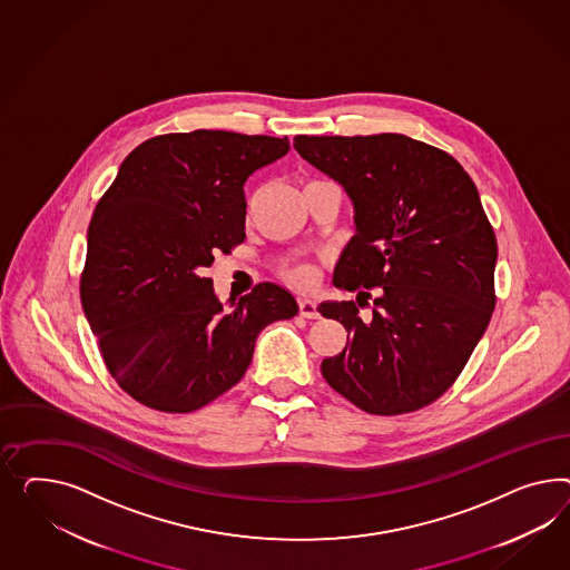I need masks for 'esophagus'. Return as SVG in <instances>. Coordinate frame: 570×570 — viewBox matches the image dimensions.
Instances as JSON below:
<instances>
[{
	"label": "esophagus",
	"mask_w": 570,
	"mask_h": 570,
	"mask_svg": "<svg viewBox=\"0 0 570 570\" xmlns=\"http://www.w3.org/2000/svg\"><path fill=\"white\" fill-rule=\"evenodd\" d=\"M298 313H301L303 317H307V320H317V317H320L317 305H315L313 301H308V298H301V301H298Z\"/></svg>",
	"instance_id": "1"
}]
</instances>
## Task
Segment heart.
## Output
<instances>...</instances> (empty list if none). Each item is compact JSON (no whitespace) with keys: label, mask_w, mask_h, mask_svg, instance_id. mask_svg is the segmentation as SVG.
Wrapping results in <instances>:
<instances>
[{"label":"heart","mask_w":570,"mask_h":570,"mask_svg":"<svg viewBox=\"0 0 570 570\" xmlns=\"http://www.w3.org/2000/svg\"><path fill=\"white\" fill-rule=\"evenodd\" d=\"M279 276L298 291H311L317 282L315 267L311 263H286L279 267Z\"/></svg>","instance_id":"b5f03b06"}]
</instances>
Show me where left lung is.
Instances as JSON below:
<instances>
[{"label":"left lung","instance_id":"8db88e82","mask_svg":"<svg viewBox=\"0 0 570 570\" xmlns=\"http://www.w3.org/2000/svg\"><path fill=\"white\" fill-rule=\"evenodd\" d=\"M294 149L354 203L334 286L356 301L317 308L348 332L322 375L370 415L419 411L456 382L495 307L498 243L478 186L452 155L394 132L298 135Z\"/></svg>","mask_w":570,"mask_h":570}]
</instances>
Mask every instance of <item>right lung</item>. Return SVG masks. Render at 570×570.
<instances>
[{
	"instance_id": "right-lung-1",
	"label": "right lung",
	"mask_w": 570,
	"mask_h": 570,
	"mask_svg": "<svg viewBox=\"0 0 570 570\" xmlns=\"http://www.w3.org/2000/svg\"><path fill=\"white\" fill-rule=\"evenodd\" d=\"M288 137L226 130L140 142L97 200L80 303L109 375L161 413H193L238 384L265 325L293 294L262 282L224 311L203 276L245 240V183L288 154Z\"/></svg>"
}]
</instances>
